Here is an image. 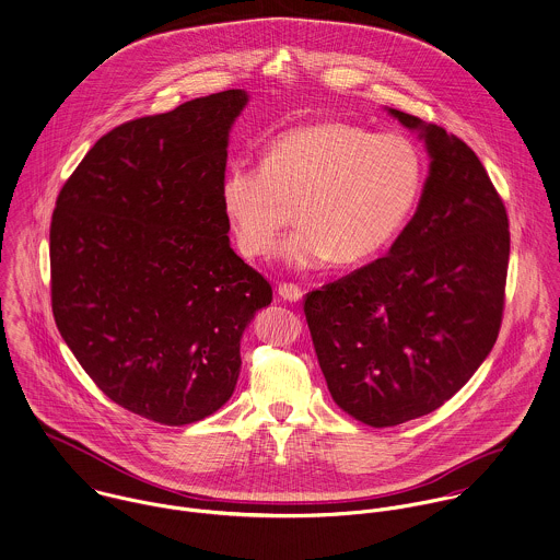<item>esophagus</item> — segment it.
Returning <instances> with one entry per match:
<instances>
[{
    "instance_id": "34e87169",
    "label": "esophagus",
    "mask_w": 560,
    "mask_h": 560,
    "mask_svg": "<svg viewBox=\"0 0 560 560\" xmlns=\"http://www.w3.org/2000/svg\"><path fill=\"white\" fill-rule=\"evenodd\" d=\"M277 294H279V299H283L288 303H299L303 299V290L299 285H294V283H281Z\"/></svg>"
}]
</instances>
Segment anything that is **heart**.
<instances>
[{
    "mask_svg": "<svg viewBox=\"0 0 560 560\" xmlns=\"http://www.w3.org/2000/svg\"><path fill=\"white\" fill-rule=\"evenodd\" d=\"M423 178V154L410 137L326 120L277 135L259 165L232 163L221 206L249 259L272 250L296 208L301 228L279 247L290 268L363 264L406 228Z\"/></svg>",
    "mask_w": 560,
    "mask_h": 560,
    "instance_id": "1",
    "label": "heart"
}]
</instances>
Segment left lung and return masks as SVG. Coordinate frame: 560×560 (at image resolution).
<instances>
[{"instance_id": "8db88e82", "label": "left lung", "mask_w": 560, "mask_h": 560, "mask_svg": "<svg viewBox=\"0 0 560 560\" xmlns=\"http://www.w3.org/2000/svg\"><path fill=\"white\" fill-rule=\"evenodd\" d=\"M425 141L430 176L388 255L305 296L335 404L393 428L451 399L497 343L509 219L479 156L442 126L388 109Z\"/></svg>"}]
</instances>
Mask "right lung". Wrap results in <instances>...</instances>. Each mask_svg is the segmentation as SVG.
I'll return each mask as SVG.
<instances>
[{
  "label": "right lung",
  "mask_w": 560,
  "mask_h": 560,
  "mask_svg": "<svg viewBox=\"0 0 560 560\" xmlns=\"http://www.w3.org/2000/svg\"><path fill=\"white\" fill-rule=\"evenodd\" d=\"M245 90L188 101L103 135L51 219V307L94 384L161 425L217 412L270 283L230 247L221 206Z\"/></svg>",
  "instance_id": "obj_1"
}]
</instances>
